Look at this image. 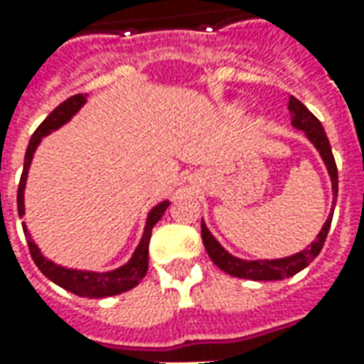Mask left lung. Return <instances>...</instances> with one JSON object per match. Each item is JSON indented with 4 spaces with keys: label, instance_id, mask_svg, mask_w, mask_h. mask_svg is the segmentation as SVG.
<instances>
[{
    "label": "left lung",
    "instance_id": "8db88e82",
    "mask_svg": "<svg viewBox=\"0 0 364 364\" xmlns=\"http://www.w3.org/2000/svg\"><path fill=\"white\" fill-rule=\"evenodd\" d=\"M289 111L292 114V124L300 130H304L306 136L310 138V142L318 148L321 159L326 161L328 171L331 175V185H333V197L337 198V166L333 154H331V146H329L328 136L326 130L321 127V122L312 112L306 109L304 105L298 101L296 97H290L289 101ZM331 216L323 224V228L316 237V242L312 245H308L306 250H302L296 255H290L284 259H271V261H244L237 259L234 255H230L224 247H222L213 234L208 232L205 226V222H200V236H203V244H205L208 257L214 261V265L222 269L224 273L232 274V277H240V279H250V281H281L287 277L296 274L298 271H302L308 267L318 255H320L321 247L326 244V237H328L329 226H331Z\"/></svg>",
    "mask_w": 364,
    "mask_h": 364
}]
</instances>
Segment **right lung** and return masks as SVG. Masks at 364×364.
Listing matches in <instances>:
<instances>
[{
  "label": "right lung",
  "mask_w": 364,
  "mask_h": 364,
  "mask_svg": "<svg viewBox=\"0 0 364 364\" xmlns=\"http://www.w3.org/2000/svg\"><path fill=\"white\" fill-rule=\"evenodd\" d=\"M85 103V95H72L66 99L64 103H60L54 111L41 122V127L36 128L35 134L31 136L27 146V154H25V166H23V175H21L19 181V191H17V210L19 216L25 214V203H23V191H25V183H27V173L28 166H31V159L35 154L36 146L43 140V136L50 134L52 130L60 128L64 122L74 117L75 112L80 111V107ZM169 206L167 200H164L161 205H158L148 216L146 222V230H144V236L140 240V244L136 247L132 259L128 261L127 265H122L120 269H114L111 273H91V271H75V269H66L60 267L56 263H52L44 257L41 250L36 247L35 242L31 240L27 234V244L31 257L35 261V265L43 271L52 282H56L62 289L74 292L77 296H114L120 292H127V290L134 289L138 282L142 281L146 273H148V244H150L151 228L158 224V220L164 216L166 208ZM23 232H27L25 224H23Z\"/></svg>",
  "instance_id": "right-lung-1"
}]
</instances>
